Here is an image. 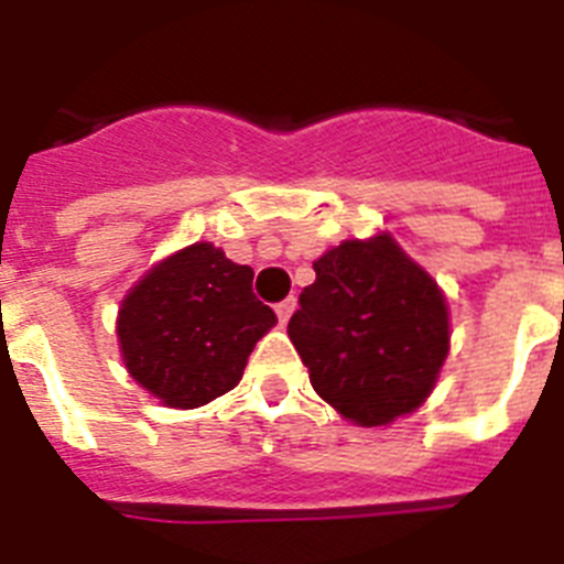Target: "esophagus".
I'll return each mask as SVG.
<instances>
[{
	"mask_svg": "<svg viewBox=\"0 0 564 564\" xmlns=\"http://www.w3.org/2000/svg\"><path fill=\"white\" fill-rule=\"evenodd\" d=\"M293 311H296V299H293V296L282 299V302H279V305H276V316H279V322H282V325H285L288 318L293 316Z\"/></svg>",
	"mask_w": 564,
	"mask_h": 564,
	"instance_id": "esophagus-1",
	"label": "esophagus"
}]
</instances>
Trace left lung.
Returning a JSON list of instances; mask_svg holds the SVG:
<instances>
[{"label": "left lung", "instance_id": "left-lung-1", "mask_svg": "<svg viewBox=\"0 0 564 564\" xmlns=\"http://www.w3.org/2000/svg\"><path fill=\"white\" fill-rule=\"evenodd\" d=\"M288 336L318 395L358 426L421 406L449 352L446 299L392 237L347 239L313 262Z\"/></svg>", "mask_w": 564, "mask_h": 564}]
</instances>
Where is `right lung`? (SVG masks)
I'll use <instances>...</instances> for the list:
<instances>
[{"mask_svg":"<svg viewBox=\"0 0 564 564\" xmlns=\"http://www.w3.org/2000/svg\"><path fill=\"white\" fill-rule=\"evenodd\" d=\"M251 282V268L212 242H194L154 265L118 313L129 376L177 410L234 390L253 344L276 325Z\"/></svg>","mask_w":564,"mask_h":564,"instance_id":"obj_1","label":"right lung"}]
</instances>
